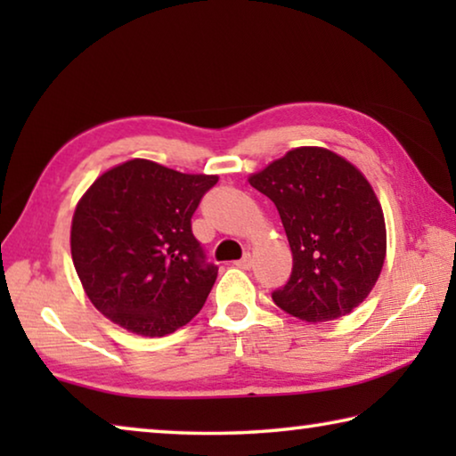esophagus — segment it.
Instances as JSON below:
<instances>
[{
	"mask_svg": "<svg viewBox=\"0 0 456 456\" xmlns=\"http://www.w3.org/2000/svg\"><path fill=\"white\" fill-rule=\"evenodd\" d=\"M235 265H237V267H241V269H249V267L253 265V259H251V256H249V253H247V256H245V257H241V259H237V261H235Z\"/></svg>",
	"mask_w": 456,
	"mask_h": 456,
	"instance_id": "esophagus-1",
	"label": "esophagus"
}]
</instances>
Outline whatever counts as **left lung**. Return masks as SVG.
I'll use <instances>...</instances> for the list:
<instances>
[{
  "mask_svg": "<svg viewBox=\"0 0 456 456\" xmlns=\"http://www.w3.org/2000/svg\"><path fill=\"white\" fill-rule=\"evenodd\" d=\"M247 181L273 200L291 247V277L273 302L307 323L356 310L386 259L382 205L360 168L323 146H297Z\"/></svg>",
  "mask_w": 456,
  "mask_h": 456,
  "instance_id": "left-lung-1",
  "label": "left lung"
}]
</instances>
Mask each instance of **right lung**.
I'll return each mask as SVG.
<instances>
[{
	"label": "right lung",
	"instance_id": "1",
	"mask_svg": "<svg viewBox=\"0 0 456 456\" xmlns=\"http://www.w3.org/2000/svg\"><path fill=\"white\" fill-rule=\"evenodd\" d=\"M217 181L133 159L90 184L74 209L70 249L100 314L144 338L173 334L195 318L217 265L205 264L191 217Z\"/></svg>",
	"mask_w": 456,
	"mask_h": 456
}]
</instances>
